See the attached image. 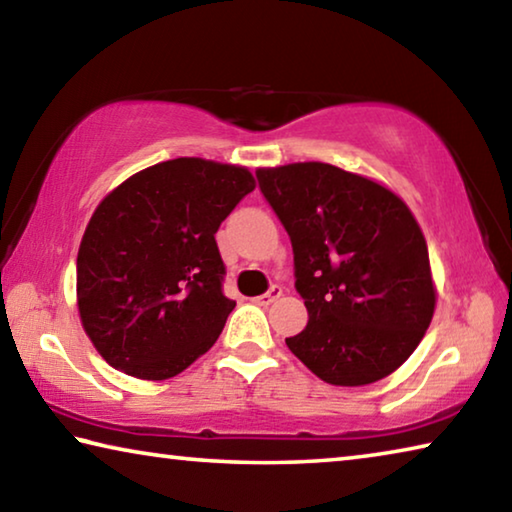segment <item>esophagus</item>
<instances>
[{"label": "esophagus", "mask_w": 512, "mask_h": 512, "mask_svg": "<svg viewBox=\"0 0 512 512\" xmlns=\"http://www.w3.org/2000/svg\"><path fill=\"white\" fill-rule=\"evenodd\" d=\"M280 296H282V287H277V284H275V287H271L266 293H262V296L253 298V302H257V305H271V302H275Z\"/></svg>", "instance_id": "obj_1"}]
</instances>
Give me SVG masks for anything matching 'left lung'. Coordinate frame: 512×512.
<instances>
[{
	"instance_id": "obj_1",
	"label": "left lung",
	"mask_w": 512,
	"mask_h": 512,
	"mask_svg": "<svg viewBox=\"0 0 512 512\" xmlns=\"http://www.w3.org/2000/svg\"><path fill=\"white\" fill-rule=\"evenodd\" d=\"M287 228L307 327L289 350L327 384L366 386L418 348L436 309L427 239L400 196L325 162L259 167Z\"/></svg>"
}]
</instances>
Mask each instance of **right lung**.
Returning a JSON list of instances; mask_svg holds the SVG:
<instances>
[{"instance_id": "1", "label": "right lung", "mask_w": 512, "mask_h": 512, "mask_svg": "<svg viewBox=\"0 0 512 512\" xmlns=\"http://www.w3.org/2000/svg\"><path fill=\"white\" fill-rule=\"evenodd\" d=\"M253 189L246 167L176 158L133 173L97 205L76 257V307L112 368L162 381L216 343L235 300L221 291L214 235Z\"/></svg>"}]
</instances>
